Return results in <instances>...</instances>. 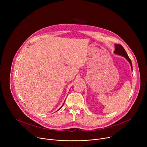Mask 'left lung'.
<instances>
[{
    "label": "left lung",
    "mask_w": 147,
    "mask_h": 147,
    "mask_svg": "<svg viewBox=\"0 0 147 147\" xmlns=\"http://www.w3.org/2000/svg\"><path fill=\"white\" fill-rule=\"evenodd\" d=\"M115 52V53L117 54V55H121V56L124 57L125 59H127V60L130 62V65H131V69H133L131 61L130 59L129 58V57L128 56L126 51H125V49H124V48H123L121 45H119V44H116V45H115V52Z\"/></svg>",
    "instance_id": "8db88e82"
}]
</instances>
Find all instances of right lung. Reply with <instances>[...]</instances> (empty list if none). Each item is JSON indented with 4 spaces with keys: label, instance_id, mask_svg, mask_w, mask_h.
Here are the masks:
<instances>
[{
    "label": "right lung",
    "instance_id": "1",
    "mask_svg": "<svg viewBox=\"0 0 147 147\" xmlns=\"http://www.w3.org/2000/svg\"><path fill=\"white\" fill-rule=\"evenodd\" d=\"M63 105H64V103H63ZM63 105H62V106H61V107H63ZM61 108H60V109H59V110H60V109H61ZM59 110H58V111H59Z\"/></svg>",
    "mask_w": 147,
    "mask_h": 147
}]
</instances>
